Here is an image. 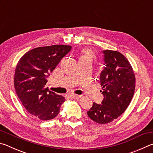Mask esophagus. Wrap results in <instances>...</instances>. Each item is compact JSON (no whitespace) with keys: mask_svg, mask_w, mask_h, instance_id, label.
I'll return each mask as SVG.
<instances>
[{"mask_svg":"<svg viewBox=\"0 0 153 153\" xmlns=\"http://www.w3.org/2000/svg\"><path fill=\"white\" fill-rule=\"evenodd\" d=\"M71 96V97L74 98V99H78V98H81V97H82L81 95H77V94H72Z\"/></svg>","mask_w":153,"mask_h":153,"instance_id":"esophagus-1","label":"esophagus"}]
</instances>
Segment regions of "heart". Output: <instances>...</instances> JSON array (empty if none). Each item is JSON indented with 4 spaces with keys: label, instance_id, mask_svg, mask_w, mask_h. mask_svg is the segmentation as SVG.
<instances>
[{
    "label": "heart",
    "instance_id": "heart-1",
    "mask_svg": "<svg viewBox=\"0 0 153 153\" xmlns=\"http://www.w3.org/2000/svg\"><path fill=\"white\" fill-rule=\"evenodd\" d=\"M84 56V57H87L90 59H92V54L91 53H90V52H86V53H85V54L83 56Z\"/></svg>",
    "mask_w": 153,
    "mask_h": 153
}]
</instances>
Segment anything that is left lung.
Here are the masks:
<instances>
[{
  "label": "left lung",
  "mask_w": 153,
  "mask_h": 153,
  "mask_svg": "<svg viewBox=\"0 0 153 153\" xmlns=\"http://www.w3.org/2000/svg\"><path fill=\"white\" fill-rule=\"evenodd\" d=\"M104 67L100 74L101 104L93 102L88 116L100 124L110 123L124 113L135 91L136 78L128 59L120 52L103 51Z\"/></svg>",
  "instance_id": "obj_1"
}]
</instances>
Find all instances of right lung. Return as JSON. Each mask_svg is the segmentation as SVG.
<instances>
[{
	"label": "right lung",
	"mask_w": 153,
	"mask_h": 153,
	"mask_svg": "<svg viewBox=\"0 0 153 153\" xmlns=\"http://www.w3.org/2000/svg\"><path fill=\"white\" fill-rule=\"evenodd\" d=\"M68 45L38 47L27 52L16 66L14 86L17 97L28 112L42 121L56 117L65 98L46 87L47 78L71 51Z\"/></svg>",
	"instance_id": "obj_1"
}]
</instances>
